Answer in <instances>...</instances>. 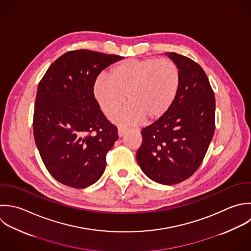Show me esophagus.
<instances>
[{"instance_id":"esophagus-1","label":"esophagus","mask_w":251,"mask_h":251,"mask_svg":"<svg viewBox=\"0 0 251 251\" xmlns=\"http://www.w3.org/2000/svg\"><path fill=\"white\" fill-rule=\"evenodd\" d=\"M126 131H127V128H125V127H118V135H119V137H122L126 133Z\"/></svg>"}]
</instances>
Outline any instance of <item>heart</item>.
I'll return each instance as SVG.
<instances>
[{"instance_id": "b5f03b06", "label": "heart", "mask_w": 251, "mask_h": 251, "mask_svg": "<svg viewBox=\"0 0 251 251\" xmlns=\"http://www.w3.org/2000/svg\"><path fill=\"white\" fill-rule=\"evenodd\" d=\"M182 84L179 65L170 58L125 59L110 68L107 79L99 77L94 96L102 112L111 117L125 103L130 104L119 122L151 123L173 106Z\"/></svg>"}]
</instances>
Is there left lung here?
<instances>
[{
	"mask_svg": "<svg viewBox=\"0 0 251 251\" xmlns=\"http://www.w3.org/2000/svg\"><path fill=\"white\" fill-rule=\"evenodd\" d=\"M181 69L182 84L171 109L142 129L137 161L151 180L175 185L201 166L215 131V97L207 75L193 59L166 52Z\"/></svg>",
	"mask_w": 251,
	"mask_h": 251,
	"instance_id": "1",
	"label": "left lung"
}]
</instances>
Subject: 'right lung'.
I'll use <instances>...</instances> for the list:
<instances>
[{
	"mask_svg": "<svg viewBox=\"0 0 251 251\" xmlns=\"http://www.w3.org/2000/svg\"><path fill=\"white\" fill-rule=\"evenodd\" d=\"M89 50L59 56L41 79L35 100L33 133L41 158L59 183L84 189L96 183L106 153L118 139L94 96L99 74L122 59Z\"/></svg>",
	"mask_w": 251,
	"mask_h": 251,
	"instance_id": "right-lung-1",
	"label": "right lung"
}]
</instances>
